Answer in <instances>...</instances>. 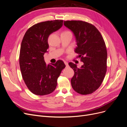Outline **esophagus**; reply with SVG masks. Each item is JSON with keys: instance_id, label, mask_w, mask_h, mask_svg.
Segmentation results:
<instances>
[{"instance_id": "obj_1", "label": "esophagus", "mask_w": 127, "mask_h": 127, "mask_svg": "<svg viewBox=\"0 0 127 127\" xmlns=\"http://www.w3.org/2000/svg\"><path fill=\"white\" fill-rule=\"evenodd\" d=\"M64 64H66V66L67 67H68V63L67 62V61H64Z\"/></svg>"}]
</instances>
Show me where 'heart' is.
Returning <instances> with one entry per match:
<instances>
[{"instance_id":"1","label":"heart","mask_w":127,"mask_h":127,"mask_svg":"<svg viewBox=\"0 0 127 127\" xmlns=\"http://www.w3.org/2000/svg\"><path fill=\"white\" fill-rule=\"evenodd\" d=\"M69 32V31H65V32Z\"/></svg>"}]
</instances>
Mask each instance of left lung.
<instances>
[{
	"label": "left lung",
	"instance_id": "left-lung-1",
	"mask_svg": "<svg viewBox=\"0 0 127 127\" xmlns=\"http://www.w3.org/2000/svg\"><path fill=\"white\" fill-rule=\"evenodd\" d=\"M64 25L71 30L76 37L79 55L84 64L80 68L69 63L74 71L71 79L73 89L82 95L93 93L102 84L107 70V50L101 33L96 27L82 21H64Z\"/></svg>",
	"mask_w": 127,
	"mask_h": 127
}]
</instances>
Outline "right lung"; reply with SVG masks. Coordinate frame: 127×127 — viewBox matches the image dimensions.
I'll return each instance as SVG.
<instances>
[{
    "instance_id": "add662e5",
    "label": "right lung",
    "mask_w": 127,
    "mask_h": 127,
    "mask_svg": "<svg viewBox=\"0 0 127 127\" xmlns=\"http://www.w3.org/2000/svg\"><path fill=\"white\" fill-rule=\"evenodd\" d=\"M63 25L61 20L39 23L27 30L22 40L19 58L20 69L27 87L34 94L45 95L54 91L58 78L66 67L60 60L47 65L43 57L49 48L50 34Z\"/></svg>"
}]
</instances>
